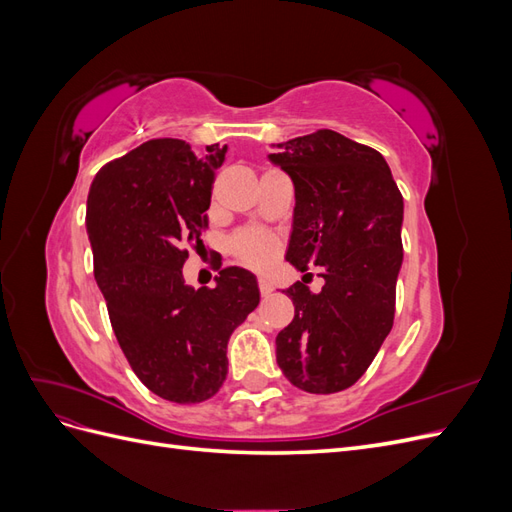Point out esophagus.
<instances>
[{
  "mask_svg": "<svg viewBox=\"0 0 512 512\" xmlns=\"http://www.w3.org/2000/svg\"><path fill=\"white\" fill-rule=\"evenodd\" d=\"M258 290H260L262 297H269V294L273 292V284L269 280H265V277H260V280H258Z\"/></svg>",
  "mask_w": 512,
  "mask_h": 512,
  "instance_id": "esophagus-1",
  "label": "esophagus"
}]
</instances>
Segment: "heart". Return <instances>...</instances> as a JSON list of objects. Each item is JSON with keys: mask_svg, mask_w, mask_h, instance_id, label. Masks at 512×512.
<instances>
[{"mask_svg": "<svg viewBox=\"0 0 512 512\" xmlns=\"http://www.w3.org/2000/svg\"><path fill=\"white\" fill-rule=\"evenodd\" d=\"M228 247L232 256L243 262V265L252 269H262L275 258L277 250H280V241L267 230L245 228L230 237Z\"/></svg>", "mask_w": 512, "mask_h": 512, "instance_id": "heart-1", "label": "heart"}]
</instances>
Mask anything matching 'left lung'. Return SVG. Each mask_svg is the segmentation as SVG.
Instances as JSON below:
<instances>
[{"label":"left lung","mask_w":512,"mask_h":512,"mask_svg":"<svg viewBox=\"0 0 512 512\" xmlns=\"http://www.w3.org/2000/svg\"><path fill=\"white\" fill-rule=\"evenodd\" d=\"M271 160L294 183V226L286 258L299 271L322 267L314 294L284 290L294 318L275 337L277 365L307 393H339L359 380L393 329L404 260V198L376 149L333 130L280 145Z\"/></svg>","instance_id":"obj_1"}]
</instances>
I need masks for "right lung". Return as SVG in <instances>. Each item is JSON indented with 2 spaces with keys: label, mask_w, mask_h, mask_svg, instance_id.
<instances>
[{
  "label": "right lung",
  "mask_w": 512,
  "mask_h": 512,
  "mask_svg": "<svg viewBox=\"0 0 512 512\" xmlns=\"http://www.w3.org/2000/svg\"><path fill=\"white\" fill-rule=\"evenodd\" d=\"M224 156L226 145L194 151L153 138L104 164L87 198L94 275L117 342L138 380L175 404L220 391L228 339L260 301L256 277L239 267L220 265L213 288L183 282Z\"/></svg>",
  "instance_id": "obj_1"
}]
</instances>
